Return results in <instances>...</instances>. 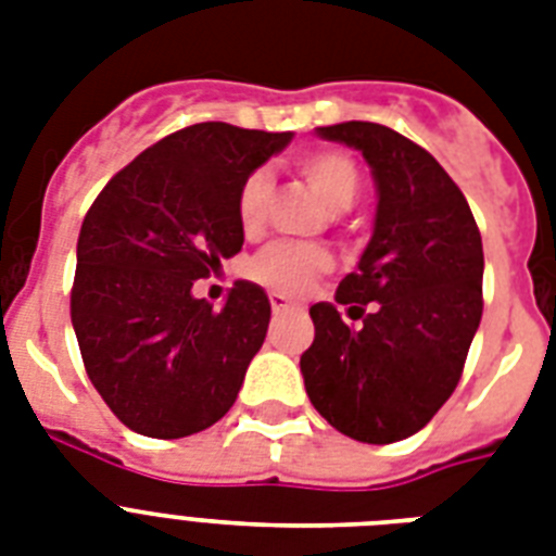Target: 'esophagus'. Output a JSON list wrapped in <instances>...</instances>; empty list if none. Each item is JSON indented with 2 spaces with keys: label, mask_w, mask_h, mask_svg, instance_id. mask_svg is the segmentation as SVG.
Listing matches in <instances>:
<instances>
[{
  "label": "esophagus",
  "mask_w": 556,
  "mask_h": 556,
  "mask_svg": "<svg viewBox=\"0 0 556 556\" xmlns=\"http://www.w3.org/2000/svg\"><path fill=\"white\" fill-rule=\"evenodd\" d=\"M268 300H270V312H274V314H286V312H291V308H294V305L288 303L282 294H270Z\"/></svg>",
  "instance_id": "1"
}]
</instances>
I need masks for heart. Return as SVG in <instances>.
Masks as SVG:
<instances>
[{"instance_id": "heart-1", "label": "heart", "mask_w": 556, "mask_h": 556, "mask_svg": "<svg viewBox=\"0 0 556 556\" xmlns=\"http://www.w3.org/2000/svg\"><path fill=\"white\" fill-rule=\"evenodd\" d=\"M296 169L305 178V185L317 192L323 207L329 213H343L355 204L361 192V173L355 161L343 152H305L296 159ZM270 195V176L265 169H256L244 178L236 195V216L239 225L253 233L265 222V204ZM331 260L326 251L317 248H300V244H279L270 248L262 256H256L251 265V277L262 282L270 291L286 296H300L314 286V279L323 270H329Z\"/></svg>"}]
</instances>
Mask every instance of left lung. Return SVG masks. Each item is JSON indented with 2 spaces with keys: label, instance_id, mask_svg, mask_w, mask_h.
Masks as SVG:
<instances>
[{
  "label": "left lung",
  "instance_id": "left-lung-1",
  "mask_svg": "<svg viewBox=\"0 0 556 556\" xmlns=\"http://www.w3.org/2000/svg\"><path fill=\"white\" fill-rule=\"evenodd\" d=\"M314 132L364 155L378 207L357 270L334 294L364 326H346L338 305H312L305 392L343 435L392 444L421 430L462 378L482 320V236L456 181L395 129L346 121Z\"/></svg>",
  "mask_w": 556,
  "mask_h": 556
}]
</instances>
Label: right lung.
Masks as SVG:
<instances>
[{
    "label": "right lung",
    "instance_id": "right-lung-1",
    "mask_svg": "<svg viewBox=\"0 0 556 556\" xmlns=\"http://www.w3.org/2000/svg\"><path fill=\"white\" fill-rule=\"evenodd\" d=\"M291 138L187 126L121 169L83 218L72 326L89 380L129 430L185 439L233 406L265 343L268 294L239 279L216 312L192 282L242 251L239 187Z\"/></svg>",
    "mask_w": 556,
    "mask_h": 556
}]
</instances>
